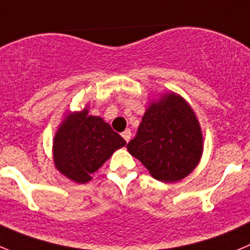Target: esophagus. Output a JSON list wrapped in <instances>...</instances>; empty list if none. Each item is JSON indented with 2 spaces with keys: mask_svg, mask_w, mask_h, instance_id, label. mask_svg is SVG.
<instances>
[{
  "mask_svg": "<svg viewBox=\"0 0 250 250\" xmlns=\"http://www.w3.org/2000/svg\"><path fill=\"white\" fill-rule=\"evenodd\" d=\"M122 137H123V138H125V142H129V139H130V130L129 129H125V132L122 133Z\"/></svg>",
  "mask_w": 250,
  "mask_h": 250,
  "instance_id": "1",
  "label": "esophagus"
}]
</instances>
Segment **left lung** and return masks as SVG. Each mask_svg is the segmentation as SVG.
<instances>
[{
    "label": "left lung",
    "mask_w": 250,
    "mask_h": 250,
    "mask_svg": "<svg viewBox=\"0 0 250 250\" xmlns=\"http://www.w3.org/2000/svg\"><path fill=\"white\" fill-rule=\"evenodd\" d=\"M127 148L154 179L175 183L186 178L199 164L201 128L190 106L180 96L170 93L146 109Z\"/></svg>",
    "instance_id": "1"
}]
</instances>
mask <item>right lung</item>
<instances>
[{
    "instance_id": "add662e5",
    "label": "right lung",
    "mask_w": 250,
    "mask_h": 250,
    "mask_svg": "<svg viewBox=\"0 0 250 250\" xmlns=\"http://www.w3.org/2000/svg\"><path fill=\"white\" fill-rule=\"evenodd\" d=\"M125 141L102 118L87 116V109L67 116L54 139V163L62 174L83 184Z\"/></svg>"
}]
</instances>
